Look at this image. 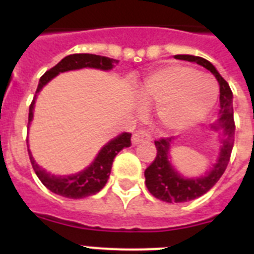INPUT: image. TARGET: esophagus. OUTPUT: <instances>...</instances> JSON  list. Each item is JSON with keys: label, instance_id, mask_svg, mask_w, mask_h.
Listing matches in <instances>:
<instances>
[{"label": "esophagus", "instance_id": "34e87169", "mask_svg": "<svg viewBox=\"0 0 254 254\" xmlns=\"http://www.w3.org/2000/svg\"><path fill=\"white\" fill-rule=\"evenodd\" d=\"M149 141H151V137L146 130L135 131L134 134H133V137H131V143H133L134 146L142 142H149Z\"/></svg>", "mask_w": 254, "mask_h": 254}]
</instances>
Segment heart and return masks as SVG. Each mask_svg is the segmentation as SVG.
I'll return each mask as SVG.
<instances>
[{"mask_svg":"<svg viewBox=\"0 0 254 254\" xmlns=\"http://www.w3.org/2000/svg\"><path fill=\"white\" fill-rule=\"evenodd\" d=\"M219 87L213 77L181 64H170L146 77L141 87L143 104L157 107L159 127L183 131L208 116L216 104Z\"/></svg>","mask_w":254,"mask_h":254,"instance_id":"obj_1","label":"heart"}]
</instances>
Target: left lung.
I'll return each instance as SVG.
<instances>
[{
    "instance_id": "left-lung-1",
    "label": "left lung",
    "mask_w": 254,
    "mask_h": 254,
    "mask_svg": "<svg viewBox=\"0 0 254 254\" xmlns=\"http://www.w3.org/2000/svg\"><path fill=\"white\" fill-rule=\"evenodd\" d=\"M175 59L195 62L207 68L216 77L220 87V109H219V125L221 127L220 149L216 162L212 167L199 177H185L174 166L170 158L174 138H163L155 141L157 157L150 166L145 170V183L153 196L166 203H183L204 195L216 185V182L224 174L229 157L232 153L235 141V121H233V95L228 83L221 77L215 65L207 59L193 55H175Z\"/></svg>"
}]
</instances>
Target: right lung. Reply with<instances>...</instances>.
I'll use <instances>...</instances> for the list:
<instances>
[{
	"mask_svg": "<svg viewBox=\"0 0 254 254\" xmlns=\"http://www.w3.org/2000/svg\"><path fill=\"white\" fill-rule=\"evenodd\" d=\"M117 63H119V61H116V59L93 55V54H72V55L63 58L55 67L49 69L39 79L37 92H35L33 103H31L29 109V125H27V127H30V124L34 119V107H35V100H37L38 93L42 91V88L53 80L54 77L58 76L59 73L83 68L111 71ZM130 133H121L115 138H112L109 142L105 143L100 149L96 158L93 159V162L89 166H87L79 173L69 174V175H55V174H51L50 171L39 166L35 162V159H34L29 149L30 161H31L33 169L37 174V177L39 178V181L51 192L61 195V196L69 197V199H81V197L95 195L107 185L109 175H111L113 159L123 149L130 146Z\"/></svg>",
	"mask_w": 254,
	"mask_h": 254,
	"instance_id": "obj_1",
	"label": "right lung"
}]
</instances>
